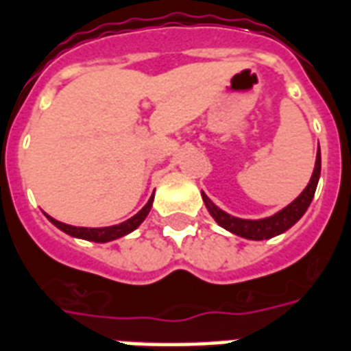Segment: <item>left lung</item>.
Instances as JSON below:
<instances>
[{
    "label": "left lung",
    "instance_id": "obj_1",
    "mask_svg": "<svg viewBox=\"0 0 351 351\" xmlns=\"http://www.w3.org/2000/svg\"><path fill=\"white\" fill-rule=\"evenodd\" d=\"M320 147L317 151V160H315V169H313L311 180L306 186V189L302 191L296 199L291 202L289 206H285L283 210L276 211L271 217L263 219H241L230 215L224 210H221L219 206H215L208 199V195L202 191V200H204L206 208L210 211V215L215 219V223L219 226H223L224 230H228L232 234L239 235V237H245V239L250 241H263L271 239V237H276V235L287 232L293 224H296L302 219V215L306 213L309 204H311L313 197H315V191H317L318 178H320Z\"/></svg>",
    "mask_w": 351,
    "mask_h": 351
}]
</instances>
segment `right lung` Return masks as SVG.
<instances>
[{
	"label": "right lung",
	"mask_w": 351,
	"mask_h": 351,
	"mask_svg": "<svg viewBox=\"0 0 351 351\" xmlns=\"http://www.w3.org/2000/svg\"><path fill=\"white\" fill-rule=\"evenodd\" d=\"M152 200H154V193L151 195V199L147 202L143 208H141L134 217L127 219L125 223L114 224V226H104V228H84V226H71V224L60 223L57 219L49 217L47 213H45V217L49 219L51 223L55 224L58 230H62L64 234L71 235V237H77V239H86V241H93V243H108V241L119 239V237H125L127 234L134 232V230L138 228L143 221L149 215V211L152 208Z\"/></svg>",
	"instance_id": "add662e5"
}]
</instances>
